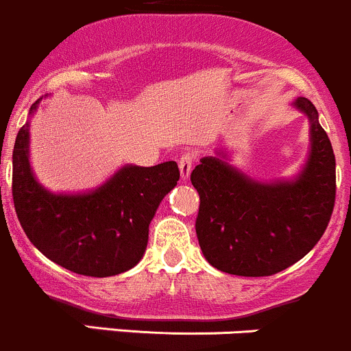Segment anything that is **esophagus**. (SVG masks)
Here are the masks:
<instances>
[{
  "label": "esophagus",
  "instance_id": "1",
  "mask_svg": "<svg viewBox=\"0 0 351 351\" xmlns=\"http://www.w3.org/2000/svg\"><path fill=\"white\" fill-rule=\"evenodd\" d=\"M194 158H196L194 157V154H189V152L184 154L182 157L179 158V169H180V177H182V179H187V177H189L191 171H193Z\"/></svg>",
  "mask_w": 351,
  "mask_h": 351
}]
</instances>
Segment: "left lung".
<instances>
[{"label":"left lung","mask_w":351,"mask_h":351,"mask_svg":"<svg viewBox=\"0 0 351 351\" xmlns=\"http://www.w3.org/2000/svg\"><path fill=\"white\" fill-rule=\"evenodd\" d=\"M293 104L311 123V152L293 180L258 182L220 157L201 158L191 172L199 194V247L211 266L228 275L283 271L317 244L329 223L336 197L331 141L314 104L305 97Z\"/></svg>","instance_id":"left-lung-1"}]
</instances>
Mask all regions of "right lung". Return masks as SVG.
<instances>
[{"mask_svg": "<svg viewBox=\"0 0 351 351\" xmlns=\"http://www.w3.org/2000/svg\"><path fill=\"white\" fill-rule=\"evenodd\" d=\"M29 128L27 123L16 134L12 186L29 241L47 259L78 275L106 278L136 266L148 244V225L179 180L176 162L126 165L95 191L54 194L30 169Z\"/></svg>", "mask_w": 351, "mask_h": 351, "instance_id": "obj_1", "label": "right lung"}]
</instances>
